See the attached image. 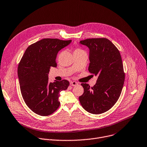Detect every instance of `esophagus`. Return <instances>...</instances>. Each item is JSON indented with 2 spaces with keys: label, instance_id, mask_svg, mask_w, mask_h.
<instances>
[{
  "label": "esophagus",
  "instance_id": "1",
  "mask_svg": "<svg viewBox=\"0 0 147 147\" xmlns=\"http://www.w3.org/2000/svg\"><path fill=\"white\" fill-rule=\"evenodd\" d=\"M78 84L76 82H75V81H71V82H70V85L71 86H76L78 85Z\"/></svg>",
  "mask_w": 147,
  "mask_h": 147
}]
</instances>
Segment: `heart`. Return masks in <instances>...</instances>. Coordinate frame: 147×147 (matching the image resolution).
<instances>
[{
	"mask_svg": "<svg viewBox=\"0 0 147 147\" xmlns=\"http://www.w3.org/2000/svg\"><path fill=\"white\" fill-rule=\"evenodd\" d=\"M78 50H81L80 49H79V48H77V49H76L75 50V51H78Z\"/></svg>",
	"mask_w": 147,
	"mask_h": 147,
	"instance_id": "obj_1",
	"label": "heart"
}]
</instances>
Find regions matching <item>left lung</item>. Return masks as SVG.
<instances>
[{"label":"left lung","mask_w":147,"mask_h":147,"mask_svg":"<svg viewBox=\"0 0 147 147\" xmlns=\"http://www.w3.org/2000/svg\"><path fill=\"white\" fill-rule=\"evenodd\" d=\"M80 43L89 48L88 69L97 79L93 87L81 84L84 92L79 96V102L90 113H103L115 105L123 87L125 73L120 53L106 38H87Z\"/></svg>","instance_id":"8db88e82"}]
</instances>
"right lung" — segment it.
I'll return each mask as SVG.
<instances>
[{
	"instance_id": "1",
	"label": "right lung",
	"mask_w": 147,
	"mask_h": 147,
	"mask_svg": "<svg viewBox=\"0 0 147 147\" xmlns=\"http://www.w3.org/2000/svg\"><path fill=\"white\" fill-rule=\"evenodd\" d=\"M72 40L44 38L28 47L18 68L22 95L26 105L34 113L47 116L60 105L59 93L67 89V80L48 81L50 68L57 67L56 58L59 50Z\"/></svg>"
}]
</instances>
